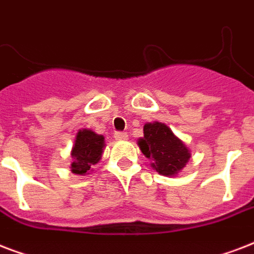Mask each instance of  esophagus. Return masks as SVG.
I'll return each mask as SVG.
<instances>
[{"instance_id":"obj_1","label":"esophagus","mask_w":254,"mask_h":254,"mask_svg":"<svg viewBox=\"0 0 254 254\" xmlns=\"http://www.w3.org/2000/svg\"><path fill=\"white\" fill-rule=\"evenodd\" d=\"M115 138L117 141H125V139H127V134L124 131H117V133H115Z\"/></svg>"}]
</instances>
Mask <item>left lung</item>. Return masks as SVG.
Segmentation results:
<instances>
[{"label":"left lung","mask_w":254,"mask_h":254,"mask_svg":"<svg viewBox=\"0 0 254 254\" xmlns=\"http://www.w3.org/2000/svg\"><path fill=\"white\" fill-rule=\"evenodd\" d=\"M141 151L150 159V166L165 177H177L191 158V151L166 124L147 123L143 137L137 141Z\"/></svg>","instance_id":"obj_1"}]
</instances>
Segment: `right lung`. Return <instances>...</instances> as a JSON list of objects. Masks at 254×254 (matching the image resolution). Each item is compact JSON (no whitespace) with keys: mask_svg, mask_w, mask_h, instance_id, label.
<instances>
[{"mask_svg":"<svg viewBox=\"0 0 254 254\" xmlns=\"http://www.w3.org/2000/svg\"><path fill=\"white\" fill-rule=\"evenodd\" d=\"M105 141L104 135L96 134L91 129H80L76 133L71 150V171L76 175H85L93 171V166L103 157Z\"/></svg>","mask_w":254,"mask_h":254,"instance_id":"1","label":"right lung"}]
</instances>
